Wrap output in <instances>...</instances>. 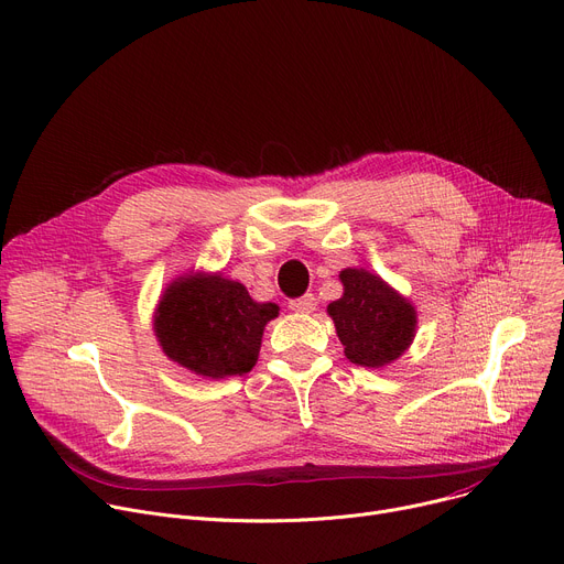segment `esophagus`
Masks as SVG:
<instances>
[{
  "label": "esophagus",
  "mask_w": 564,
  "mask_h": 564,
  "mask_svg": "<svg viewBox=\"0 0 564 564\" xmlns=\"http://www.w3.org/2000/svg\"><path fill=\"white\" fill-rule=\"evenodd\" d=\"M315 306H317V302H315V296H313V294H304V296L292 299V302H290V311H294V313H302V315L313 313V311H315Z\"/></svg>",
  "instance_id": "obj_1"
}]
</instances>
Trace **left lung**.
I'll return each mask as SVG.
<instances>
[{
    "label": "left lung",
    "instance_id": "1",
    "mask_svg": "<svg viewBox=\"0 0 564 564\" xmlns=\"http://www.w3.org/2000/svg\"><path fill=\"white\" fill-rule=\"evenodd\" d=\"M343 296L328 304L345 356L360 367H383L397 360L412 343L417 313L405 296L379 274L362 268L340 272Z\"/></svg>",
    "mask_w": 564,
    "mask_h": 564
}]
</instances>
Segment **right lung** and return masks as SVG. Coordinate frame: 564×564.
Returning <instances> with one entry per match:
<instances>
[{"mask_svg": "<svg viewBox=\"0 0 564 564\" xmlns=\"http://www.w3.org/2000/svg\"><path fill=\"white\" fill-rule=\"evenodd\" d=\"M276 304H258L221 274H191L167 285L154 315L165 356L206 379L242 377L258 360L262 330Z\"/></svg>", "mask_w": 564, "mask_h": 564, "instance_id": "add662e5", "label": "right lung"}]
</instances>
